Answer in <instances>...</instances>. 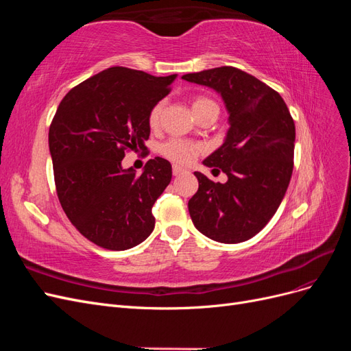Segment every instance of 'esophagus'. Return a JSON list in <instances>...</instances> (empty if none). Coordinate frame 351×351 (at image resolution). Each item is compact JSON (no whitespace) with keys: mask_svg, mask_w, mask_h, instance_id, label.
Returning a JSON list of instances; mask_svg holds the SVG:
<instances>
[{"mask_svg":"<svg viewBox=\"0 0 351 351\" xmlns=\"http://www.w3.org/2000/svg\"><path fill=\"white\" fill-rule=\"evenodd\" d=\"M183 173H184V169L182 167H178V165L173 167V174L174 176H180V174H183Z\"/></svg>","mask_w":351,"mask_h":351,"instance_id":"34e87169","label":"esophagus"}]
</instances>
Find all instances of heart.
<instances>
[{
  "label": "heart",
  "instance_id": "heart-1",
  "mask_svg": "<svg viewBox=\"0 0 351 351\" xmlns=\"http://www.w3.org/2000/svg\"><path fill=\"white\" fill-rule=\"evenodd\" d=\"M210 107H218V105L209 98L196 97L192 101V108H193L196 117ZM162 110H164L162 101L156 102L151 108L149 115H147V123H149L152 129H156V127L159 125ZM204 151H205V146L202 143L184 141V139H177V137L164 142L161 145V147H159V152H161L162 156H165L167 159H169V161H173L180 165H190Z\"/></svg>",
  "mask_w": 351,
  "mask_h": 351
}]
</instances>
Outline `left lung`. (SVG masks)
Returning <instances> with one entry per match:
<instances>
[{
  "instance_id": "8db88e82",
  "label": "left lung",
  "mask_w": 351,
  "mask_h": 351,
  "mask_svg": "<svg viewBox=\"0 0 351 351\" xmlns=\"http://www.w3.org/2000/svg\"><path fill=\"white\" fill-rule=\"evenodd\" d=\"M183 79L219 92L230 112L226 142L204 161L228 180L221 184L195 173L199 189L189 200L190 217L212 240L246 241L268 224L289 187L294 120L277 90L240 69L224 66Z\"/></svg>"
}]
</instances>
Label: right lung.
Returning <instances> with one entry per match:
<instances>
[{
    "mask_svg": "<svg viewBox=\"0 0 351 351\" xmlns=\"http://www.w3.org/2000/svg\"><path fill=\"white\" fill-rule=\"evenodd\" d=\"M174 79L111 67L69 90L52 119L48 141L61 208L99 247L132 249L154 231L152 206L171 182V164L156 156L137 176L121 161L146 151L147 115Z\"/></svg>",
    "mask_w": 351,
    "mask_h": 351,
    "instance_id": "obj_1",
    "label": "right lung"
}]
</instances>
